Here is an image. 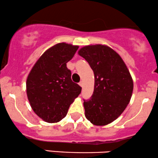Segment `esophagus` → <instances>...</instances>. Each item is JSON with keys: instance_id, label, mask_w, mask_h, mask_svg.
Masks as SVG:
<instances>
[{"instance_id": "34e87169", "label": "esophagus", "mask_w": 158, "mask_h": 158, "mask_svg": "<svg viewBox=\"0 0 158 158\" xmlns=\"http://www.w3.org/2000/svg\"><path fill=\"white\" fill-rule=\"evenodd\" d=\"M79 85H80V86H81V87H83V81H81V82L79 83Z\"/></svg>"}]
</instances>
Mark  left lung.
Wrapping results in <instances>:
<instances>
[{
    "instance_id": "1",
    "label": "left lung",
    "mask_w": 158,
    "mask_h": 158,
    "mask_svg": "<svg viewBox=\"0 0 158 158\" xmlns=\"http://www.w3.org/2000/svg\"><path fill=\"white\" fill-rule=\"evenodd\" d=\"M78 55L89 63L94 75L93 94L83 102L85 116L93 125H108L130 101L134 86L130 72L121 57L106 45L85 46Z\"/></svg>"
}]
</instances>
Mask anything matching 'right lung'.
<instances>
[{
  "instance_id": "add662e5",
  "label": "right lung",
  "mask_w": 158,
  "mask_h": 158,
  "mask_svg": "<svg viewBox=\"0 0 158 158\" xmlns=\"http://www.w3.org/2000/svg\"><path fill=\"white\" fill-rule=\"evenodd\" d=\"M78 46L59 43L48 49L31 68L27 79V94L35 114L47 123H57L67 114L81 87L71 79L66 63Z\"/></svg>"
}]
</instances>
